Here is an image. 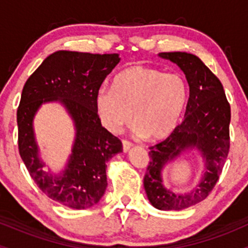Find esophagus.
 I'll list each match as a JSON object with an SVG mask.
<instances>
[{
  "label": "esophagus",
  "mask_w": 248,
  "mask_h": 248,
  "mask_svg": "<svg viewBox=\"0 0 248 248\" xmlns=\"http://www.w3.org/2000/svg\"><path fill=\"white\" fill-rule=\"evenodd\" d=\"M133 144L130 143V142H128L126 140L122 141V150H124V153H128L130 150V148H132Z\"/></svg>",
  "instance_id": "obj_1"
}]
</instances>
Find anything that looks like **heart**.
I'll return each instance as SVG.
<instances>
[{"label":"heart","instance_id":"1","mask_svg":"<svg viewBox=\"0 0 248 248\" xmlns=\"http://www.w3.org/2000/svg\"><path fill=\"white\" fill-rule=\"evenodd\" d=\"M189 99V86L179 75L142 65L118 73L113 88L95 93L96 114L108 132L116 134L132 118L134 132L140 138L166 140L177 127Z\"/></svg>","mask_w":248,"mask_h":248}]
</instances>
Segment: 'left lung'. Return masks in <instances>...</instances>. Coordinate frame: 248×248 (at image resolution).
Masks as SVG:
<instances>
[{
  "label": "left lung",
  "instance_id": "1",
  "mask_svg": "<svg viewBox=\"0 0 248 248\" xmlns=\"http://www.w3.org/2000/svg\"><path fill=\"white\" fill-rule=\"evenodd\" d=\"M158 57L182 70L190 94L184 121L167 140L150 148V162L143 186L148 201L155 209L178 211L204 201L217 183L229 154L231 107L220 80L197 56L162 52ZM187 153L201 160V178L190 192H173L164 184L163 171L169 164Z\"/></svg>",
  "mask_w": 248,
  "mask_h": 248
}]
</instances>
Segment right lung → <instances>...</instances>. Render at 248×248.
Instances as JSON below:
<instances>
[{
    "label": "right lung",
    "instance_id": "1",
    "mask_svg": "<svg viewBox=\"0 0 248 248\" xmlns=\"http://www.w3.org/2000/svg\"><path fill=\"white\" fill-rule=\"evenodd\" d=\"M119 53L93 55L56 51L29 77L17 109L19 155L35 183L47 197L75 210L100 202L107 187V163L122 143L101 126L95 93L120 62ZM59 103L74 122L75 139L65 166L44 170L33 121L43 104Z\"/></svg>",
    "mask_w": 248,
    "mask_h": 248
}]
</instances>
